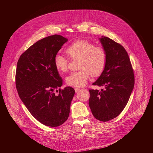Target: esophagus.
Here are the masks:
<instances>
[{
  "mask_svg": "<svg viewBox=\"0 0 153 153\" xmlns=\"http://www.w3.org/2000/svg\"><path fill=\"white\" fill-rule=\"evenodd\" d=\"M74 90H75V92H76V93H78V92L80 91V89L79 88H75Z\"/></svg>",
  "mask_w": 153,
  "mask_h": 153,
  "instance_id": "34e87169",
  "label": "esophagus"
}]
</instances>
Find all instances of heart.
Wrapping results in <instances>:
<instances>
[{"instance_id": "1", "label": "heart", "mask_w": 153, "mask_h": 153, "mask_svg": "<svg viewBox=\"0 0 153 153\" xmlns=\"http://www.w3.org/2000/svg\"><path fill=\"white\" fill-rule=\"evenodd\" d=\"M72 59H78L79 71L70 73L65 79L68 85L76 87L84 86L88 82L91 75L97 76L105 69L106 63V53L100 47L84 40H77L65 50ZM56 69L60 72L67 71L68 59L57 53L54 59Z\"/></svg>"}]
</instances>
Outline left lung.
I'll return each mask as SVG.
<instances>
[{
    "instance_id": "obj_1",
    "label": "left lung",
    "mask_w": 153,
    "mask_h": 153,
    "mask_svg": "<svg viewBox=\"0 0 153 153\" xmlns=\"http://www.w3.org/2000/svg\"><path fill=\"white\" fill-rule=\"evenodd\" d=\"M99 39L106 53V63L93 85L104 89L89 90V106L96 119L107 122L118 116L126 106L134 88V76L125 48L105 36Z\"/></svg>"
}]
</instances>
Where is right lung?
Masks as SVG:
<instances>
[{
    "label": "right lung",
    "instance_id": "right-lung-1",
    "mask_svg": "<svg viewBox=\"0 0 153 153\" xmlns=\"http://www.w3.org/2000/svg\"><path fill=\"white\" fill-rule=\"evenodd\" d=\"M67 41L57 34L43 38L22 54L17 64L16 86L21 100L36 119L51 127L68 119L75 93L70 86L58 90L63 80L54 59Z\"/></svg>",
    "mask_w": 153,
    "mask_h": 153
}]
</instances>
